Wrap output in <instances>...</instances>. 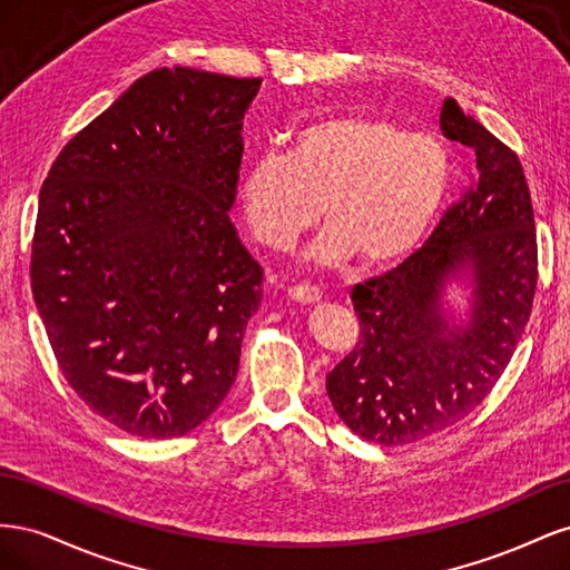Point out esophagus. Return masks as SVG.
<instances>
[{
  "mask_svg": "<svg viewBox=\"0 0 570 570\" xmlns=\"http://www.w3.org/2000/svg\"><path fill=\"white\" fill-rule=\"evenodd\" d=\"M287 297L292 302H299V304H316L323 299V292L312 285H295L287 289Z\"/></svg>",
  "mask_w": 570,
  "mask_h": 570,
  "instance_id": "34e87169",
  "label": "esophagus"
}]
</instances>
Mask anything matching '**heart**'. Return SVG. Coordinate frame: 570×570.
I'll list each match as a JSON object with an SVG mask.
<instances>
[{
    "label": "heart",
    "mask_w": 570,
    "mask_h": 570,
    "mask_svg": "<svg viewBox=\"0 0 570 570\" xmlns=\"http://www.w3.org/2000/svg\"><path fill=\"white\" fill-rule=\"evenodd\" d=\"M452 180L440 137L381 116L333 114L302 126L289 154L268 149L239 180V204L258 245L289 249L321 218V266L400 262L435 226Z\"/></svg>",
    "instance_id": "b5f03b06"
}]
</instances>
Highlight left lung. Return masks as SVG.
I'll return each mask as SVG.
<instances>
[{"label": "left lung", "instance_id": "8db88e82", "mask_svg": "<svg viewBox=\"0 0 570 570\" xmlns=\"http://www.w3.org/2000/svg\"><path fill=\"white\" fill-rule=\"evenodd\" d=\"M446 140L475 151V185L446 209L423 249L352 292L361 335L327 373L352 433L400 446L459 423L502 377L530 318L538 237L519 157L444 99ZM469 288L459 315L445 292Z\"/></svg>", "mask_w": 570, "mask_h": 570}]
</instances>
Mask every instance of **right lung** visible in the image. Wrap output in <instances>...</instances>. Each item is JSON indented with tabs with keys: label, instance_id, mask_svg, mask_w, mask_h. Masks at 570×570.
I'll use <instances>...</instances> for the list:
<instances>
[{
	"label": "right lung",
	"instance_id": "right-lung-1",
	"mask_svg": "<svg viewBox=\"0 0 570 570\" xmlns=\"http://www.w3.org/2000/svg\"><path fill=\"white\" fill-rule=\"evenodd\" d=\"M262 78L157 68L68 142L30 281L63 377L101 419L180 438L230 392L264 271L230 220Z\"/></svg>",
	"mask_w": 570,
	"mask_h": 570
}]
</instances>
